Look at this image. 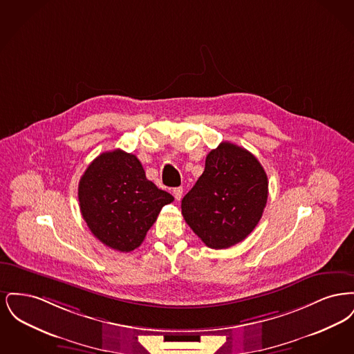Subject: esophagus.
Instances as JSON below:
<instances>
[{
	"instance_id": "1",
	"label": "esophagus",
	"mask_w": 354,
	"mask_h": 354,
	"mask_svg": "<svg viewBox=\"0 0 354 354\" xmlns=\"http://www.w3.org/2000/svg\"><path fill=\"white\" fill-rule=\"evenodd\" d=\"M172 194H174V196H175L176 201H180L182 196H183V187H176V188H174V189H172Z\"/></svg>"
}]
</instances>
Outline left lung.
<instances>
[{"mask_svg":"<svg viewBox=\"0 0 354 354\" xmlns=\"http://www.w3.org/2000/svg\"><path fill=\"white\" fill-rule=\"evenodd\" d=\"M268 199L267 174L251 152L223 142L205 158V169L182 201L191 230L214 250H225L250 235Z\"/></svg>","mask_w":354,"mask_h":354,"instance_id":"1","label":"left lung"}]
</instances>
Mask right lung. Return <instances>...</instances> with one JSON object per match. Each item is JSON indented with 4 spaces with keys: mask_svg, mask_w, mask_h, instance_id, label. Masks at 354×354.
Returning a JSON list of instances; mask_svg holds the SVG:
<instances>
[{
    "mask_svg": "<svg viewBox=\"0 0 354 354\" xmlns=\"http://www.w3.org/2000/svg\"><path fill=\"white\" fill-rule=\"evenodd\" d=\"M78 201L93 235L115 251L131 252L174 196L146 178L135 155L118 149L88 165L80 180Z\"/></svg>",
    "mask_w": 354,
    "mask_h": 354,
    "instance_id": "obj_1",
    "label": "right lung"
}]
</instances>
